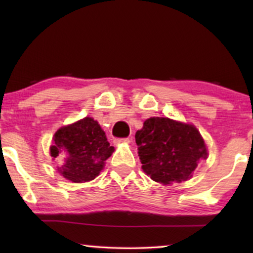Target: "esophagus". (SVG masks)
<instances>
[{
	"label": "esophagus",
	"instance_id": "1",
	"mask_svg": "<svg viewBox=\"0 0 253 253\" xmlns=\"http://www.w3.org/2000/svg\"><path fill=\"white\" fill-rule=\"evenodd\" d=\"M130 138L126 137V138H115L114 139V143H115L116 145L117 144H121V143H130Z\"/></svg>",
	"mask_w": 253,
	"mask_h": 253
}]
</instances>
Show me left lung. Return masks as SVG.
Returning <instances> with one entry per match:
<instances>
[{"instance_id": "obj_1", "label": "left lung", "mask_w": 253, "mask_h": 253, "mask_svg": "<svg viewBox=\"0 0 253 253\" xmlns=\"http://www.w3.org/2000/svg\"><path fill=\"white\" fill-rule=\"evenodd\" d=\"M134 138L144 171L162 184L189 179L200 159L207 157L205 143L195 126L167 117L146 120Z\"/></svg>"}]
</instances>
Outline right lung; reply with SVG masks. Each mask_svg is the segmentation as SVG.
<instances>
[{"label":"right lung","mask_w":253,"mask_h":253,"mask_svg":"<svg viewBox=\"0 0 253 253\" xmlns=\"http://www.w3.org/2000/svg\"><path fill=\"white\" fill-rule=\"evenodd\" d=\"M113 152L106 133L91 117L57 130L50 147L51 157L63 159L58 171L75 183L94 179Z\"/></svg>","instance_id":"right-lung-1"}]
</instances>
